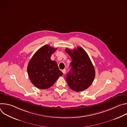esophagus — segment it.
I'll return each instance as SVG.
<instances>
[{
    "label": "esophagus",
    "mask_w": 127,
    "mask_h": 127,
    "mask_svg": "<svg viewBox=\"0 0 127 127\" xmlns=\"http://www.w3.org/2000/svg\"><path fill=\"white\" fill-rule=\"evenodd\" d=\"M62 72H63V73L64 74V73H65V72H66V69H63V70H62Z\"/></svg>",
    "instance_id": "esophagus-1"
}]
</instances>
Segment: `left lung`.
Masks as SVG:
<instances>
[{"label": "left lung", "instance_id": "obj_1", "mask_svg": "<svg viewBox=\"0 0 127 127\" xmlns=\"http://www.w3.org/2000/svg\"><path fill=\"white\" fill-rule=\"evenodd\" d=\"M65 51L72 59L71 68L66 74L69 87L75 92L83 91L93 82L95 72L93 63L85 51L80 47Z\"/></svg>", "mask_w": 127, "mask_h": 127}]
</instances>
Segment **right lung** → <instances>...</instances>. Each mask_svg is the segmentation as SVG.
Returning <instances> with one entry per match:
<instances>
[{
	"label": "right lung",
	"instance_id": "1",
	"mask_svg": "<svg viewBox=\"0 0 127 127\" xmlns=\"http://www.w3.org/2000/svg\"><path fill=\"white\" fill-rule=\"evenodd\" d=\"M57 48L46 45L36 52L28 65V75L31 82L39 89L51 87L63 75L57 62L51 60L52 54Z\"/></svg>",
	"mask_w": 127,
	"mask_h": 127
}]
</instances>
